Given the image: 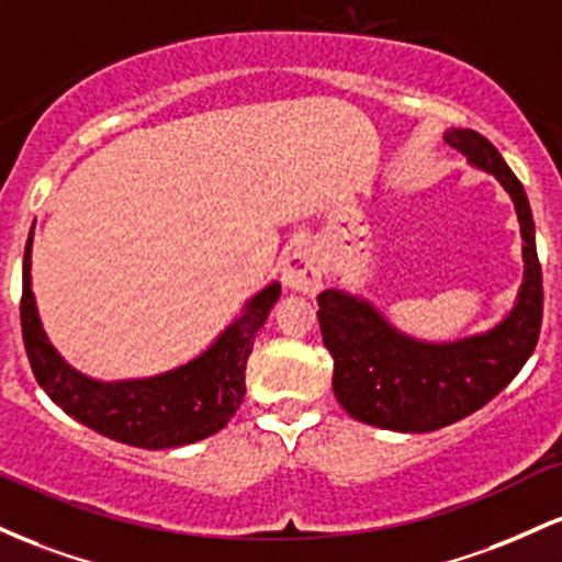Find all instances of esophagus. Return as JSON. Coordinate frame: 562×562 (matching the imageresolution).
I'll use <instances>...</instances> for the list:
<instances>
[{
	"instance_id": "1",
	"label": "esophagus",
	"mask_w": 562,
	"mask_h": 562,
	"mask_svg": "<svg viewBox=\"0 0 562 562\" xmlns=\"http://www.w3.org/2000/svg\"><path fill=\"white\" fill-rule=\"evenodd\" d=\"M321 279H324V260H321L318 247L313 244H300L292 249L283 265V281L289 289L300 294H315L321 289Z\"/></svg>"
}]
</instances>
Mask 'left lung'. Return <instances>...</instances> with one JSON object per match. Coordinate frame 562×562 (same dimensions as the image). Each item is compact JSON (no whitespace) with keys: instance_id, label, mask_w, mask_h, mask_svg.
I'll return each mask as SVG.
<instances>
[{"instance_id":"8db88e82","label":"left lung","mask_w":562,"mask_h":562,"mask_svg":"<svg viewBox=\"0 0 562 562\" xmlns=\"http://www.w3.org/2000/svg\"><path fill=\"white\" fill-rule=\"evenodd\" d=\"M446 140L513 196L526 241V279L499 326L449 345L395 331L366 300L337 289L318 294L321 337L334 358V395L350 417L382 430L430 432L470 417L518 376L539 342L544 292L526 191L481 132L451 130Z\"/></svg>"}]
</instances>
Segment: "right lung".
I'll use <instances>...</instances> for the list:
<instances>
[{
    "instance_id": "obj_1",
    "label": "right lung",
    "mask_w": 562,
    "mask_h": 562,
    "mask_svg": "<svg viewBox=\"0 0 562 562\" xmlns=\"http://www.w3.org/2000/svg\"><path fill=\"white\" fill-rule=\"evenodd\" d=\"M279 294V283L257 292L241 318L233 321L210 350L180 369L148 380L98 382L63 361L42 331L31 292L29 236L21 297L23 345L36 382L68 417L137 449H178L223 430L241 406L247 393V358Z\"/></svg>"
}]
</instances>
